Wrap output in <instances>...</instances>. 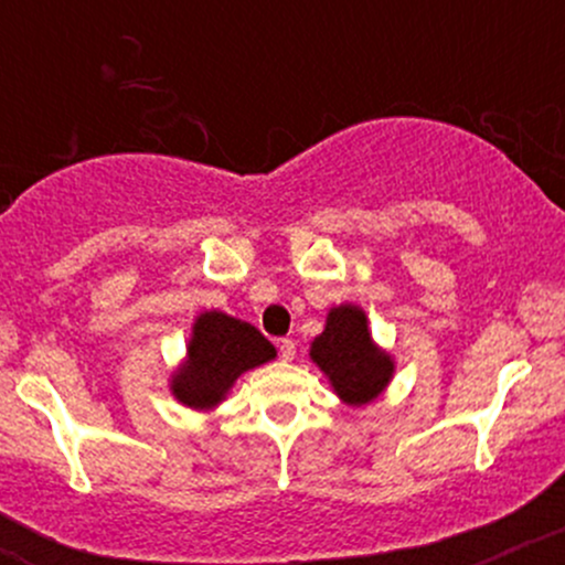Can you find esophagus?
<instances>
[{"mask_svg":"<svg viewBox=\"0 0 565 565\" xmlns=\"http://www.w3.org/2000/svg\"><path fill=\"white\" fill-rule=\"evenodd\" d=\"M295 353H297L295 340H287V337H284V340H278V355H281V361H291L295 359Z\"/></svg>","mask_w":565,"mask_h":565,"instance_id":"1","label":"esophagus"}]
</instances>
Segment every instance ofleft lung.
I'll list each match as a JSON object with an SVG mask.
<instances>
[{
    "instance_id": "obj_1",
    "label": "left lung",
    "mask_w": 565,
    "mask_h": 565,
    "mask_svg": "<svg viewBox=\"0 0 565 565\" xmlns=\"http://www.w3.org/2000/svg\"><path fill=\"white\" fill-rule=\"evenodd\" d=\"M310 359L332 380L348 404H369L393 377L391 355L374 348L364 310L340 305L327 316V329L310 345Z\"/></svg>"
}]
</instances>
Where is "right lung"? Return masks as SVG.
<instances>
[{
    "mask_svg": "<svg viewBox=\"0 0 565 565\" xmlns=\"http://www.w3.org/2000/svg\"><path fill=\"white\" fill-rule=\"evenodd\" d=\"M270 359H276V348L252 323L210 310L193 323L188 361L172 377V393L191 408H212L238 374Z\"/></svg>",
    "mask_w": 565,
    "mask_h": 565,
    "instance_id": "1",
    "label": "right lung"
}]
</instances>
